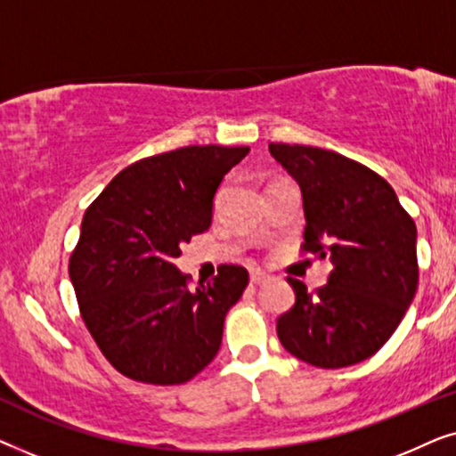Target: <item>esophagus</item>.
<instances>
[{"label":"esophagus","mask_w":456,"mask_h":456,"mask_svg":"<svg viewBox=\"0 0 456 456\" xmlns=\"http://www.w3.org/2000/svg\"><path fill=\"white\" fill-rule=\"evenodd\" d=\"M267 280V273H264V272H259V270H255V272H251V284H264Z\"/></svg>","instance_id":"34e87169"}]
</instances>
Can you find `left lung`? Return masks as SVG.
<instances>
[{
	"instance_id": "8db88e82",
	"label": "left lung",
	"mask_w": 456,
	"mask_h": 456,
	"mask_svg": "<svg viewBox=\"0 0 456 456\" xmlns=\"http://www.w3.org/2000/svg\"><path fill=\"white\" fill-rule=\"evenodd\" d=\"M270 153L301 189L303 248L332 264L328 284L314 295L289 278L295 305L278 317V338L323 370L361 363L386 345L413 303L415 222L382 176L345 155L284 142H270Z\"/></svg>"
}]
</instances>
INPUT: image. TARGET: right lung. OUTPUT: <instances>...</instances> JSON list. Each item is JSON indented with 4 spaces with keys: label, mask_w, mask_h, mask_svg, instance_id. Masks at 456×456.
Instances as JSON below:
<instances>
[{
    "label": "right lung",
    "mask_w": 456,
    "mask_h": 456,
    "mask_svg": "<svg viewBox=\"0 0 456 456\" xmlns=\"http://www.w3.org/2000/svg\"><path fill=\"white\" fill-rule=\"evenodd\" d=\"M247 153L191 145L153 155L118 174L85 211L68 272L86 330L126 378L184 384L220 351L248 272L220 265L191 290L174 259L211 226L216 192Z\"/></svg>",
    "instance_id": "add662e5"
}]
</instances>
